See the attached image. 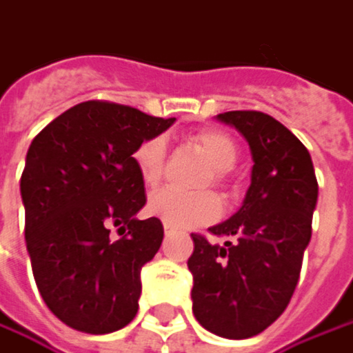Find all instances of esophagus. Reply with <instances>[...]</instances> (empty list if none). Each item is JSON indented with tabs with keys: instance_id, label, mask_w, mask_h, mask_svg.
Segmentation results:
<instances>
[{
	"instance_id": "1",
	"label": "esophagus",
	"mask_w": 353,
	"mask_h": 353,
	"mask_svg": "<svg viewBox=\"0 0 353 353\" xmlns=\"http://www.w3.org/2000/svg\"><path fill=\"white\" fill-rule=\"evenodd\" d=\"M165 236H172V228H168V225H165Z\"/></svg>"
}]
</instances>
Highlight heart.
Masks as SVG:
<instances>
[{"label": "heart", "instance_id": "heart-1", "mask_svg": "<svg viewBox=\"0 0 353 353\" xmlns=\"http://www.w3.org/2000/svg\"><path fill=\"white\" fill-rule=\"evenodd\" d=\"M192 145L205 156L212 165V172L203 179V185H216L221 190L230 188L232 168L238 161V145L228 134L205 128L190 137ZM137 176L145 188L159 185L165 170V141L163 137H148L132 154ZM148 212L154 218L161 219L172 230H188L216 219L221 212V201L214 192L199 194H179L172 190L156 192L148 201Z\"/></svg>", "mask_w": 353, "mask_h": 353}]
</instances>
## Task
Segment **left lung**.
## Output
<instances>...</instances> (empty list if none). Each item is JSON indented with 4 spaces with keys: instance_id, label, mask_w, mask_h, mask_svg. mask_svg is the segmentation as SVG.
Here are the masks:
<instances>
[{
    "instance_id": "1",
    "label": "left lung",
    "mask_w": 353,
    "mask_h": 353,
    "mask_svg": "<svg viewBox=\"0 0 353 353\" xmlns=\"http://www.w3.org/2000/svg\"><path fill=\"white\" fill-rule=\"evenodd\" d=\"M250 143L252 183L239 212L210 228L223 245L192 234L194 316L212 334L245 340L283 314L312 238L318 179L310 152L272 115L243 110L218 115Z\"/></svg>"
}]
</instances>
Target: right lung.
Masks as SVG:
<instances>
[{
    "label": "right lung",
    "instance_id": "right-lung-1",
    "mask_svg": "<svg viewBox=\"0 0 353 353\" xmlns=\"http://www.w3.org/2000/svg\"><path fill=\"white\" fill-rule=\"evenodd\" d=\"M174 121L92 99L33 137L19 183L33 278L53 316L77 332L110 334L137 314L139 272L163 225L135 218L145 188L132 154ZM115 225L117 240L109 236Z\"/></svg>",
    "mask_w": 353,
    "mask_h": 353
}]
</instances>
